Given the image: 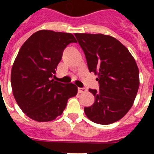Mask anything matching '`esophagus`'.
<instances>
[{
    "instance_id": "esophagus-1",
    "label": "esophagus",
    "mask_w": 154,
    "mask_h": 154,
    "mask_svg": "<svg viewBox=\"0 0 154 154\" xmlns=\"http://www.w3.org/2000/svg\"><path fill=\"white\" fill-rule=\"evenodd\" d=\"M86 91V89H84V88H78V92H79V93H85Z\"/></svg>"
}]
</instances>
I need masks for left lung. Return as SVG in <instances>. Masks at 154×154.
Masks as SVG:
<instances>
[{"instance_id": "left-lung-1", "label": "left lung", "mask_w": 154, "mask_h": 154, "mask_svg": "<svg viewBox=\"0 0 154 154\" xmlns=\"http://www.w3.org/2000/svg\"><path fill=\"white\" fill-rule=\"evenodd\" d=\"M83 50L89 72L97 75L99 89L84 112L91 121L108 125L119 120L132 107L140 85L139 69L129 50L109 35L75 33Z\"/></svg>"}]
</instances>
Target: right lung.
I'll list each match as a JSON object with an SVG mask.
<instances>
[{
    "mask_svg": "<svg viewBox=\"0 0 154 154\" xmlns=\"http://www.w3.org/2000/svg\"><path fill=\"white\" fill-rule=\"evenodd\" d=\"M76 42L71 33L50 30L37 31L24 42L13 64L12 92L28 117L48 122L61 116L68 99L78 92L72 83L51 79L68 45Z\"/></svg>",
    "mask_w": 154,
    "mask_h": 154,
    "instance_id": "1",
    "label": "right lung"
}]
</instances>
